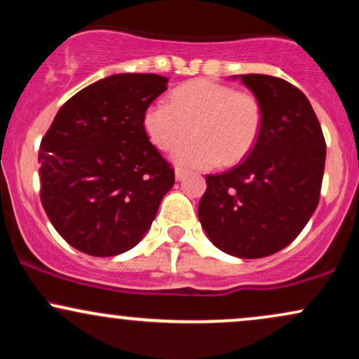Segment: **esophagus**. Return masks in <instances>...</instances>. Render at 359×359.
<instances>
[{"instance_id": "obj_1", "label": "esophagus", "mask_w": 359, "mask_h": 359, "mask_svg": "<svg viewBox=\"0 0 359 359\" xmlns=\"http://www.w3.org/2000/svg\"><path fill=\"white\" fill-rule=\"evenodd\" d=\"M187 174L189 172L187 170H184V168H175V180H184L185 177H187Z\"/></svg>"}]
</instances>
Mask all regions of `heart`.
Instances as JSON below:
<instances>
[{
  "mask_svg": "<svg viewBox=\"0 0 359 359\" xmlns=\"http://www.w3.org/2000/svg\"><path fill=\"white\" fill-rule=\"evenodd\" d=\"M262 126L257 96L209 79L180 86L172 93L170 104L155 102L143 113V130L158 150H174L193 130L196 140L178 146L172 155L177 165L191 168L241 162L257 145Z\"/></svg>",
  "mask_w": 359,
  "mask_h": 359,
  "instance_id": "b5f03b06",
  "label": "heart"
}]
</instances>
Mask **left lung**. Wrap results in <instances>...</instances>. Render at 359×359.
<instances>
[{"label":"left lung","mask_w":359,"mask_h":359,"mask_svg":"<svg viewBox=\"0 0 359 359\" xmlns=\"http://www.w3.org/2000/svg\"><path fill=\"white\" fill-rule=\"evenodd\" d=\"M258 97L263 126L240 165L205 177L199 221L216 248L263 258L290 245L319 204L325 142L302 90L265 74L233 76Z\"/></svg>","instance_id":"left-lung-1"}]
</instances>
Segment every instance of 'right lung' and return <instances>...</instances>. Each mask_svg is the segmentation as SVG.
<instances>
[{"label": "right lung", "instance_id": "add662e5", "mask_svg": "<svg viewBox=\"0 0 359 359\" xmlns=\"http://www.w3.org/2000/svg\"><path fill=\"white\" fill-rule=\"evenodd\" d=\"M167 82L156 74L104 77L65 102L42 140V205L82 253L114 257L137 246L175 182L143 130Z\"/></svg>", "mask_w": 359, "mask_h": 359}]
</instances>
